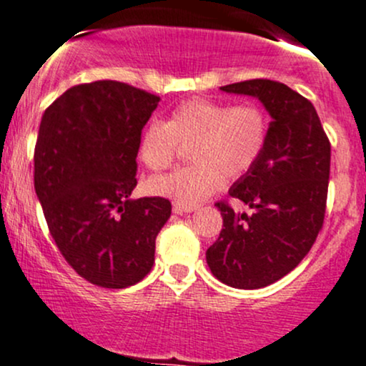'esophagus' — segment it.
<instances>
[{"instance_id":"obj_1","label":"esophagus","mask_w":366,"mask_h":366,"mask_svg":"<svg viewBox=\"0 0 366 366\" xmlns=\"http://www.w3.org/2000/svg\"><path fill=\"white\" fill-rule=\"evenodd\" d=\"M198 210L196 204H182V203H174V212L175 214H191V212Z\"/></svg>"}]
</instances>
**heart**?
<instances>
[{
  "instance_id": "obj_1",
  "label": "heart",
  "mask_w": 366,
  "mask_h": 366,
  "mask_svg": "<svg viewBox=\"0 0 366 366\" xmlns=\"http://www.w3.org/2000/svg\"><path fill=\"white\" fill-rule=\"evenodd\" d=\"M267 140L269 119L260 106L196 97L175 106L164 123L147 124L137 156L149 170H164L180 144H189L192 163L152 177L147 187L177 203L198 204L224 186V177L236 180L254 170Z\"/></svg>"
}]
</instances>
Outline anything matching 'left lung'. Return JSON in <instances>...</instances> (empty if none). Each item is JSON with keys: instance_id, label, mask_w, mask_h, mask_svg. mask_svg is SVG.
<instances>
[{"instance_id": "1", "label": "left lung", "mask_w": 366, "mask_h": 366, "mask_svg": "<svg viewBox=\"0 0 366 366\" xmlns=\"http://www.w3.org/2000/svg\"><path fill=\"white\" fill-rule=\"evenodd\" d=\"M220 90L257 97L272 116L262 158L229 191L252 214L217 202L222 231L207 250L217 280L254 290L299 266L318 238L327 210L330 140L315 106L283 83L248 79Z\"/></svg>"}]
</instances>
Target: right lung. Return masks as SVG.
Segmentation results:
<instances>
[{"label": "right lung", "mask_w": 366, "mask_h": 366, "mask_svg": "<svg viewBox=\"0 0 366 366\" xmlns=\"http://www.w3.org/2000/svg\"><path fill=\"white\" fill-rule=\"evenodd\" d=\"M159 97L122 81L83 83L46 107L34 147V189L66 262L102 288L139 283L154 264L167 198L130 199L137 147Z\"/></svg>", "instance_id": "1"}]
</instances>
